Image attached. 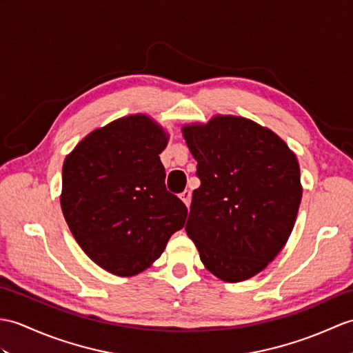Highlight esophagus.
Masks as SVG:
<instances>
[{"label":"esophagus","mask_w":353,"mask_h":353,"mask_svg":"<svg viewBox=\"0 0 353 353\" xmlns=\"http://www.w3.org/2000/svg\"><path fill=\"white\" fill-rule=\"evenodd\" d=\"M191 191H188V190H185L182 194H180V199H182V201L186 204L188 208H190V204H191Z\"/></svg>","instance_id":"34e87169"}]
</instances>
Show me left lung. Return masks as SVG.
<instances>
[{
	"instance_id": "left-lung-1",
	"label": "left lung",
	"mask_w": 353,
	"mask_h": 353,
	"mask_svg": "<svg viewBox=\"0 0 353 353\" xmlns=\"http://www.w3.org/2000/svg\"><path fill=\"white\" fill-rule=\"evenodd\" d=\"M182 132L201 182L185 230L219 280H248L293 230L302 199L298 159L272 130L243 117L215 116Z\"/></svg>"
}]
</instances>
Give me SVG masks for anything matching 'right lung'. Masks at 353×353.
Returning <instances> with one entry per match:
<instances>
[{
  "mask_svg": "<svg viewBox=\"0 0 353 353\" xmlns=\"http://www.w3.org/2000/svg\"><path fill=\"white\" fill-rule=\"evenodd\" d=\"M168 141L144 114L90 132L63 163L61 210L96 265L134 276L161 257L188 209L167 191L159 153Z\"/></svg>",
  "mask_w": 353,
  "mask_h": 353,
  "instance_id": "obj_1",
  "label": "right lung"
}]
</instances>
